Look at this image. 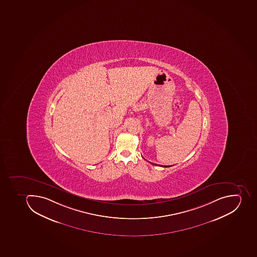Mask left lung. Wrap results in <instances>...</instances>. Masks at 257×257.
<instances>
[{"label":"left lung","instance_id":"left-lung-1","mask_svg":"<svg viewBox=\"0 0 257 257\" xmlns=\"http://www.w3.org/2000/svg\"><path fill=\"white\" fill-rule=\"evenodd\" d=\"M153 165H156V166H160V165H157V164H154V163H152ZM160 167H171V166H160Z\"/></svg>","mask_w":257,"mask_h":257}]
</instances>
